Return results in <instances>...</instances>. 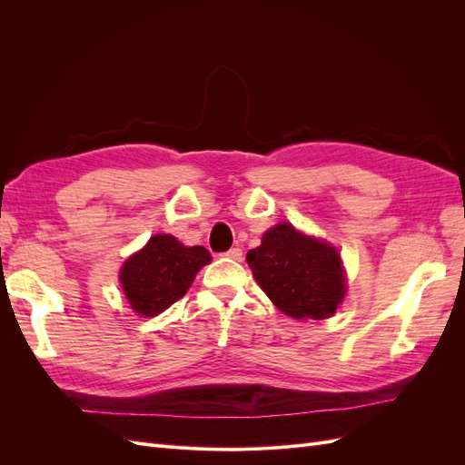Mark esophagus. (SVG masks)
I'll use <instances>...</instances> for the list:
<instances>
[{
	"mask_svg": "<svg viewBox=\"0 0 465 465\" xmlns=\"http://www.w3.org/2000/svg\"><path fill=\"white\" fill-rule=\"evenodd\" d=\"M223 256H227L231 260H242V250L241 248H231V250L224 252Z\"/></svg>",
	"mask_w": 465,
	"mask_h": 465,
	"instance_id": "1",
	"label": "esophagus"
}]
</instances>
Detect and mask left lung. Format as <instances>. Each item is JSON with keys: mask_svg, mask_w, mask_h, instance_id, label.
<instances>
[{"mask_svg": "<svg viewBox=\"0 0 465 465\" xmlns=\"http://www.w3.org/2000/svg\"><path fill=\"white\" fill-rule=\"evenodd\" d=\"M248 265L272 302L291 318L323 320L345 294L337 250L299 232L289 223L270 229L246 254Z\"/></svg>", "mask_w": 465, "mask_h": 465, "instance_id": "obj_1", "label": "left lung"}]
</instances>
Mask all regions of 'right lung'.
I'll use <instances>...</instances> for the list:
<instances>
[{
    "mask_svg": "<svg viewBox=\"0 0 465 465\" xmlns=\"http://www.w3.org/2000/svg\"><path fill=\"white\" fill-rule=\"evenodd\" d=\"M211 254L203 246H184L171 234H157L124 263L122 289L137 314L157 316L188 292Z\"/></svg>",
    "mask_w": 465,
    "mask_h": 465,
    "instance_id": "1",
    "label": "right lung"
}]
</instances>
